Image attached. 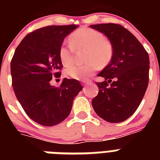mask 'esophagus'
Masks as SVG:
<instances>
[{"mask_svg": "<svg viewBox=\"0 0 160 160\" xmlns=\"http://www.w3.org/2000/svg\"><path fill=\"white\" fill-rule=\"evenodd\" d=\"M82 82L84 83L85 85H87V84H90V83H91V81H90V80H86V81H82Z\"/></svg>", "mask_w": 160, "mask_h": 160, "instance_id": "obj_1", "label": "esophagus"}]
</instances>
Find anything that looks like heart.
Masks as SVG:
<instances>
[{"label": "heart", "instance_id": "obj_1", "mask_svg": "<svg viewBox=\"0 0 160 160\" xmlns=\"http://www.w3.org/2000/svg\"><path fill=\"white\" fill-rule=\"evenodd\" d=\"M70 46L74 49L86 48L85 65H70L66 69L68 77L77 80H85L92 75L98 66L104 67L109 64L113 56V46L111 42L101 32L89 28H82L73 32L69 38ZM59 58L63 66H68L73 60V49L66 45L59 49Z\"/></svg>", "mask_w": 160, "mask_h": 160}]
</instances>
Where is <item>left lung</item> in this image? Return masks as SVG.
I'll return each mask as SVG.
<instances>
[{
  "label": "left lung",
  "instance_id": "1",
  "mask_svg": "<svg viewBox=\"0 0 160 160\" xmlns=\"http://www.w3.org/2000/svg\"><path fill=\"white\" fill-rule=\"evenodd\" d=\"M90 27L103 33L113 46L111 62L98 74L105 81L97 82L98 94L93 98L92 107L107 122H123L135 112L146 92L149 56L138 39L122 25L108 23Z\"/></svg>",
  "mask_w": 160,
  "mask_h": 160
}]
</instances>
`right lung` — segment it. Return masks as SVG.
<instances>
[{
	"instance_id": "obj_1",
	"label": "right lung",
	"mask_w": 160,
	"mask_h": 160,
	"mask_svg": "<svg viewBox=\"0 0 160 160\" xmlns=\"http://www.w3.org/2000/svg\"><path fill=\"white\" fill-rule=\"evenodd\" d=\"M78 25H49L23 38L11 61L12 87L28 116L37 123L52 127L66 119L82 87L76 79L64 78L59 87L50 85L62 68L59 49L64 38Z\"/></svg>"
}]
</instances>
